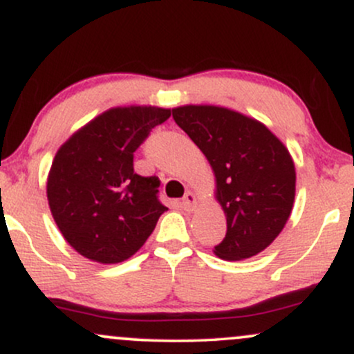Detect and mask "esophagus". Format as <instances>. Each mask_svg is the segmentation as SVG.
Wrapping results in <instances>:
<instances>
[{
  "mask_svg": "<svg viewBox=\"0 0 354 354\" xmlns=\"http://www.w3.org/2000/svg\"><path fill=\"white\" fill-rule=\"evenodd\" d=\"M183 209L185 211H194V208H196V196H194V193H191V191H188V193L183 196Z\"/></svg>",
  "mask_w": 354,
  "mask_h": 354,
  "instance_id": "1",
  "label": "esophagus"
}]
</instances>
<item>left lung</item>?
Wrapping results in <instances>:
<instances>
[{
	"label": "left lung",
	"instance_id": "1",
	"mask_svg": "<svg viewBox=\"0 0 354 354\" xmlns=\"http://www.w3.org/2000/svg\"><path fill=\"white\" fill-rule=\"evenodd\" d=\"M173 118L216 178L228 230L214 253L230 261L261 253L293 209L296 171L290 151L265 124L233 109L188 104L174 108Z\"/></svg>",
	"mask_w": 354,
	"mask_h": 354
}]
</instances>
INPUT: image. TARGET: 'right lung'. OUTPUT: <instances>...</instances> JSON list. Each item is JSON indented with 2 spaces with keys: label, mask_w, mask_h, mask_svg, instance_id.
I'll list each match as a JSON object with an SVG mask.
<instances>
[{
  "label": "right lung",
  "mask_w": 354,
  "mask_h": 354,
  "mask_svg": "<svg viewBox=\"0 0 354 354\" xmlns=\"http://www.w3.org/2000/svg\"><path fill=\"white\" fill-rule=\"evenodd\" d=\"M171 111L113 108L76 131L56 153L48 203L70 245L93 261L113 265L133 256L153 233L166 206L158 176H140L135 151Z\"/></svg>",
  "instance_id": "obj_1"
}]
</instances>
